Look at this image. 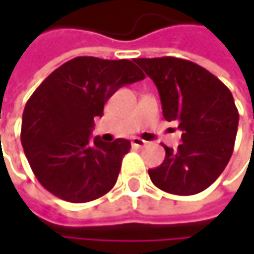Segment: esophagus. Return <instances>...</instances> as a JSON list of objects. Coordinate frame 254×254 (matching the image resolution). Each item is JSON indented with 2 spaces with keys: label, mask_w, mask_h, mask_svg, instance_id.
Returning a JSON list of instances; mask_svg holds the SVG:
<instances>
[{
  "label": "esophagus",
  "mask_w": 254,
  "mask_h": 254,
  "mask_svg": "<svg viewBox=\"0 0 254 254\" xmlns=\"http://www.w3.org/2000/svg\"><path fill=\"white\" fill-rule=\"evenodd\" d=\"M132 147H135V148H142V147H145L147 145V142L144 141V139H141V138H138V136H135V138H132Z\"/></svg>",
  "instance_id": "obj_1"
}]
</instances>
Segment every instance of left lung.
<instances>
[{
    "label": "left lung",
    "instance_id": "8db88e82",
    "mask_svg": "<svg viewBox=\"0 0 254 254\" xmlns=\"http://www.w3.org/2000/svg\"><path fill=\"white\" fill-rule=\"evenodd\" d=\"M159 89L163 118L177 121L182 144L166 145L151 182L171 194L192 195L210 187L234 151L238 110L228 88L204 67L178 57L136 59Z\"/></svg>",
    "mask_w": 254,
    "mask_h": 254
}]
</instances>
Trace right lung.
I'll list each match as a JSON object with an SVG mask.
<instances>
[{"label": "right lung", "instance_id": "obj_1", "mask_svg": "<svg viewBox=\"0 0 254 254\" xmlns=\"http://www.w3.org/2000/svg\"><path fill=\"white\" fill-rule=\"evenodd\" d=\"M145 75L130 60L75 57L56 69L30 95L22 119V145L39 184L56 197L86 203L116 184L127 139L91 138L94 118L124 85Z\"/></svg>", "mask_w": 254, "mask_h": 254}]
</instances>
